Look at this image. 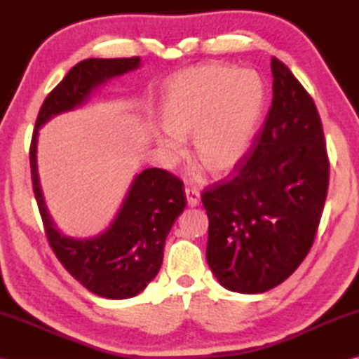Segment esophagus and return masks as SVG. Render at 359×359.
<instances>
[{
  "label": "esophagus",
  "mask_w": 359,
  "mask_h": 359,
  "mask_svg": "<svg viewBox=\"0 0 359 359\" xmlns=\"http://www.w3.org/2000/svg\"><path fill=\"white\" fill-rule=\"evenodd\" d=\"M185 194H187V202L189 207H196L201 202V193L194 188H185Z\"/></svg>",
  "instance_id": "esophagus-1"
}]
</instances>
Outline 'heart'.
Masks as SVG:
<instances>
[{
  "mask_svg": "<svg viewBox=\"0 0 359 359\" xmlns=\"http://www.w3.org/2000/svg\"><path fill=\"white\" fill-rule=\"evenodd\" d=\"M265 104V86L253 71L210 63L180 72L165 95L162 125L174 139L160 147L179 154L193 137L196 162L211 175L230 174L248 154Z\"/></svg>",
  "mask_w": 359,
  "mask_h": 359,
  "instance_id": "b5f03b06",
  "label": "heart"
}]
</instances>
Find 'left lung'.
Returning a JSON list of instances; mask_svg holds the SVG:
<instances>
[{"instance_id": "left-lung-1", "label": "left lung", "mask_w": 359, "mask_h": 359, "mask_svg": "<svg viewBox=\"0 0 359 359\" xmlns=\"http://www.w3.org/2000/svg\"><path fill=\"white\" fill-rule=\"evenodd\" d=\"M273 102L230 180L202 194L207 261L225 288L264 293L306 259L321 222L330 162L313 98L271 58Z\"/></svg>"}]
</instances>
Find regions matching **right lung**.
<instances>
[{"instance_id":"obj_1","label":"right lung","mask_w":359,"mask_h":359,"mask_svg":"<svg viewBox=\"0 0 359 359\" xmlns=\"http://www.w3.org/2000/svg\"><path fill=\"white\" fill-rule=\"evenodd\" d=\"M139 65V57L88 58L75 65L43 102L29 149L34 194L52 251L74 279L106 299L133 297L156 278L166 236L187 207L184 182L160 168H148L135 175L108 230L89 239L67 238L53 225L44 205L36 171V137L53 116L81 106L94 89Z\"/></svg>"}]
</instances>
